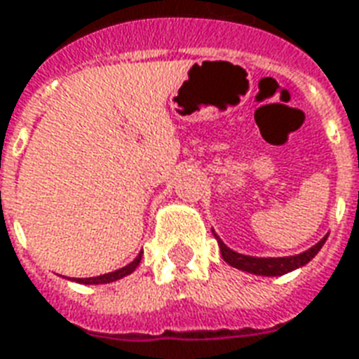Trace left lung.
Wrapping results in <instances>:
<instances>
[{"label":"left lung","mask_w":359,"mask_h":359,"mask_svg":"<svg viewBox=\"0 0 359 359\" xmlns=\"http://www.w3.org/2000/svg\"><path fill=\"white\" fill-rule=\"evenodd\" d=\"M215 233V229H212ZM216 241H218V246H220V254L226 264H229L231 267H237L241 271H246V273H252V275H262V277H280V275H286L290 271L299 269L303 265H307L311 259L320 252V248L324 246L327 235L324 239L318 241L316 245L311 246L309 250L301 254H295V256H284V258H256V256H245V254H239L228 248L224 245V241L215 233Z\"/></svg>","instance_id":"8db88e82"}]
</instances>
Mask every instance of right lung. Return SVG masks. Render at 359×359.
Masks as SVG:
<instances>
[{
	"label": "right lung",
	"mask_w": 359,
	"mask_h": 359,
	"mask_svg": "<svg viewBox=\"0 0 359 359\" xmlns=\"http://www.w3.org/2000/svg\"><path fill=\"white\" fill-rule=\"evenodd\" d=\"M141 258H143V252H139V256H137L131 264H128L126 267H122V269H116L113 271V273H105V275H100V277H92V278H75L76 283L79 284H107V283H114V280H118V278H124L128 277L130 273H133V271L137 269V265L141 264Z\"/></svg>",
	"instance_id": "right-lung-1"
}]
</instances>
